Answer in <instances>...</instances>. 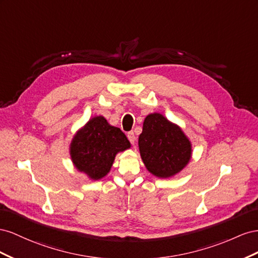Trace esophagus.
I'll return each mask as SVG.
<instances>
[{
  "instance_id": "esophagus-1",
  "label": "esophagus",
  "mask_w": 258,
  "mask_h": 258,
  "mask_svg": "<svg viewBox=\"0 0 258 258\" xmlns=\"http://www.w3.org/2000/svg\"><path fill=\"white\" fill-rule=\"evenodd\" d=\"M127 138H128V141L131 142V144H132V145H134V144H135L136 138H135V135H134L133 132H128V133H127Z\"/></svg>"
}]
</instances>
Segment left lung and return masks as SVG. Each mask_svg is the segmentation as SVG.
Instances as JSON below:
<instances>
[{
	"instance_id": "8db88e82",
	"label": "left lung",
	"mask_w": 258,
	"mask_h": 258,
	"mask_svg": "<svg viewBox=\"0 0 258 258\" xmlns=\"http://www.w3.org/2000/svg\"><path fill=\"white\" fill-rule=\"evenodd\" d=\"M147 170L158 178H170L187 166L192 146L182 130L158 112L146 116L138 138Z\"/></svg>"
}]
</instances>
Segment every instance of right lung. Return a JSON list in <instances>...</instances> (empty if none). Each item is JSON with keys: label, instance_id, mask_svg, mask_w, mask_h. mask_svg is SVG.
Instances as JSON below:
<instances>
[{"label": "right lung", "instance_id": "obj_1", "mask_svg": "<svg viewBox=\"0 0 258 258\" xmlns=\"http://www.w3.org/2000/svg\"><path fill=\"white\" fill-rule=\"evenodd\" d=\"M128 148L131 144L123 132L97 115L75 134L69 152L79 172L92 180H99L111 170L116 154Z\"/></svg>", "mask_w": 258, "mask_h": 258}]
</instances>
